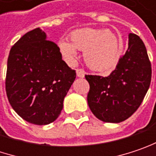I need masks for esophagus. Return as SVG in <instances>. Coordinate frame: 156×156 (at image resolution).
<instances>
[{"mask_svg": "<svg viewBox=\"0 0 156 156\" xmlns=\"http://www.w3.org/2000/svg\"><path fill=\"white\" fill-rule=\"evenodd\" d=\"M76 74H77L78 77L83 78L84 75H85V71L83 70V69H77V70H76Z\"/></svg>", "mask_w": 156, "mask_h": 156, "instance_id": "1", "label": "esophagus"}]
</instances>
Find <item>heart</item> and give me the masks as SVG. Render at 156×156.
Here are the masks:
<instances>
[{
  "mask_svg": "<svg viewBox=\"0 0 156 156\" xmlns=\"http://www.w3.org/2000/svg\"><path fill=\"white\" fill-rule=\"evenodd\" d=\"M71 42L61 40L58 48L67 62H73L76 50L83 52L87 66L98 72H109L115 68L121 55V42L106 29L83 28L71 34Z\"/></svg>",
  "mask_w": 156,
  "mask_h": 156,
  "instance_id": "obj_1",
  "label": "heart"
}]
</instances>
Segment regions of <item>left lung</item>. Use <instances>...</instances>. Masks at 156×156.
Returning a JSON list of instances; mask_svg holds the SVG:
<instances>
[{"label":"left lung","mask_w":156,"mask_h":156,"mask_svg":"<svg viewBox=\"0 0 156 156\" xmlns=\"http://www.w3.org/2000/svg\"><path fill=\"white\" fill-rule=\"evenodd\" d=\"M151 63L146 46L135 34H129V47L110 75H85L90 84L88 105L95 116L118 123L131 116L150 86Z\"/></svg>","instance_id":"8db88e82"}]
</instances>
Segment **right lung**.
<instances>
[{
    "label": "right lung",
    "mask_w": 156,
    "mask_h": 156,
    "mask_svg": "<svg viewBox=\"0 0 156 156\" xmlns=\"http://www.w3.org/2000/svg\"><path fill=\"white\" fill-rule=\"evenodd\" d=\"M76 73L62 60L56 43L40 28L12 46L7 64L6 93L15 112L27 122L46 125L59 116Z\"/></svg>",
    "instance_id": "obj_1"
}]
</instances>
